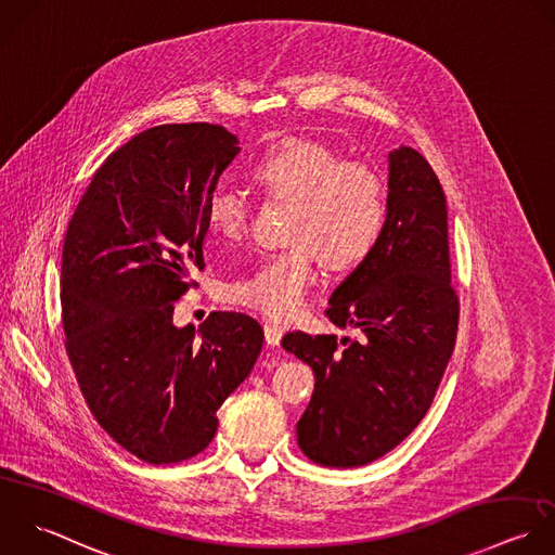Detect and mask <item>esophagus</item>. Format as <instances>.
I'll list each match as a JSON object with an SVG mask.
<instances>
[{"instance_id":"34e87169","label":"esophagus","mask_w":555,"mask_h":555,"mask_svg":"<svg viewBox=\"0 0 555 555\" xmlns=\"http://www.w3.org/2000/svg\"><path fill=\"white\" fill-rule=\"evenodd\" d=\"M263 335H266L268 346H279L281 339H283V328L276 326L274 322H266L263 324Z\"/></svg>"}]
</instances>
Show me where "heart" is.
<instances>
[{
	"label": "heart",
	"instance_id": "obj_1",
	"mask_svg": "<svg viewBox=\"0 0 555 555\" xmlns=\"http://www.w3.org/2000/svg\"><path fill=\"white\" fill-rule=\"evenodd\" d=\"M253 179L270 196L292 201L285 237L294 246L227 283L222 298L272 320H292L318 281V259L333 272H348L376 250L389 214L387 183L374 166L302 138L272 146L253 166ZM205 218L211 233L237 242L248 229V203L240 192L218 188L207 198Z\"/></svg>",
	"mask_w": 555,
	"mask_h": 555
}]
</instances>
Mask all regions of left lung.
I'll return each mask as SVG.
<instances>
[{
	"label": "left lung",
	"mask_w": 555,
	"mask_h": 555,
	"mask_svg": "<svg viewBox=\"0 0 555 555\" xmlns=\"http://www.w3.org/2000/svg\"><path fill=\"white\" fill-rule=\"evenodd\" d=\"M389 214L376 250L333 292L326 318L357 337L287 333L315 374L296 433L324 467H361L400 446L428 413L452 359L461 302L452 285L448 205L411 146L389 153Z\"/></svg>",
	"instance_id": "obj_1"
}]
</instances>
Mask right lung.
Returning <instances> with one entry per match:
<instances>
[{
	"label": "right lung",
	"mask_w": 555,
	"mask_h": 555,
	"mask_svg": "<svg viewBox=\"0 0 555 555\" xmlns=\"http://www.w3.org/2000/svg\"><path fill=\"white\" fill-rule=\"evenodd\" d=\"M222 125L151 127L94 172L62 248V331L99 426L151 465L201 454L216 411L250 374L263 331L235 311L172 324V302L205 268V207L237 155Z\"/></svg>",
	"instance_id": "1"
}]
</instances>
